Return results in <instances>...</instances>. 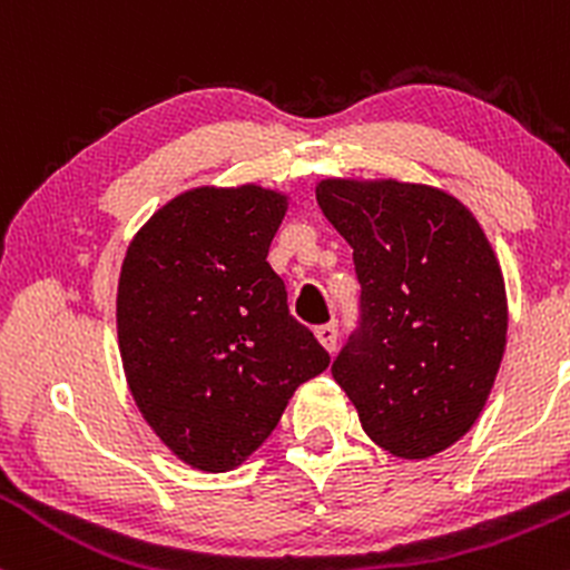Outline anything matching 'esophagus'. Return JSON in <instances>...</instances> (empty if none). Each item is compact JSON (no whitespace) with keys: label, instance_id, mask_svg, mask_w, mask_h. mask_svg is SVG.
<instances>
[{"label":"esophagus","instance_id":"esophagus-1","mask_svg":"<svg viewBox=\"0 0 570 570\" xmlns=\"http://www.w3.org/2000/svg\"><path fill=\"white\" fill-rule=\"evenodd\" d=\"M316 337H318V343H322L324 348L332 353L337 348V324L330 322V324L316 326Z\"/></svg>","mask_w":570,"mask_h":570}]
</instances>
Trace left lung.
<instances>
[{
    "mask_svg": "<svg viewBox=\"0 0 570 570\" xmlns=\"http://www.w3.org/2000/svg\"><path fill=\"white\" fill-rule=\"evenodd\" d=\"M324 217L353 248L358 326L332 375L372 442L429 458L485 407L507 345V289L463 203L426 185L326 179Z\"/></svg>",
    "mask_w": 570,
    "mask_h": 570,
    "instance_id": "1",
    "label": "left lung"
}]
</instances>
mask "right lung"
<instances>
[{
    "label": "right lung",
    "mask_w": 570,
    "mask_h": 570,
    "mask_svg": "<svg viewBox=\"0 0 570 570\" xmlns=\"http://www.w3.org/2000/svg\"><path fill=\"white\" fill-rule=\"evenodd\" d=\"M286 198L263 187L179 195L128 246L117 337L144 421L189 466H238L330 353L289 313L267 248Z\"/></svg>",
    "instance_id": "1"
}]
</instances>
